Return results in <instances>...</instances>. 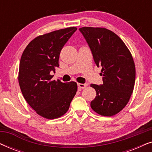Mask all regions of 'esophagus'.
<instances>
[{"label":"esophagus","mask_w":152,"mask_h":152,"mask_svg":"<svg viewBox=\"0 0 152 152\" xmlns=\"http://www.w3.org/2000/svg\"><path fill=\"white\" fill-rule=\"evenodd\" d=\"M77 86L80 88H84L85 87L87 86V84H80V83H78Z\"/></svg>","instance_id":"esophagus-1"}]
</instances>
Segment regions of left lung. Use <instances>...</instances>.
Masks as SVG:
<instances>
[{"label": "left lung", "mask_w": 152, "mask_h": 152, "mask_svg": "<svg viewBox=\"0 0 152 152\" xmlns=\"http://www.w3.org/2000/svg\"><path fill=\"white\" fill-rule=\"evenodd\" d=\"M90 47L103 84H91L96 97L91 102L99 115L112 116L127 104L134 88L136 68L129 50L117 34L104 28H80Z\"/></svg>", "instance_id": "obj_1"}]
</instances>
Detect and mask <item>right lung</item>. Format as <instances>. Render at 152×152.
Listing matches in <instances>:
<instances>
[{
  "label": "right lung",
  "mask_w": 152,
  "mask_h": 152,
  "mask_svg": "<svg viewBox=\"0 0 152 152\" xmlns=\"http://www.w3.org/2000/svg\"><path fill=\"white\" fill-rule=\"evenodd\" d=\"M77 29L70 27L36 37L20 58L18 83L22 94L36 113L46 119L64 115L77 91L76 82L52 80L50 75L59 67L62 48Z\"/></svg>",
  "instance_id": "1"
}]
</instances>
